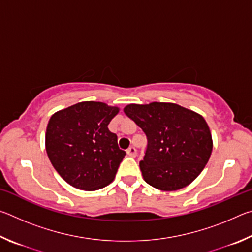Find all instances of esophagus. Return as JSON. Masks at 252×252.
<instances>
[{
  "mask_svg": "<svg viewBox=\"0 0 252 252\" xmlns=\"http://www.w3.org/2000/svg\"><path fill=\"white\" fill-rule=\"evenodd\" d=\"M126 155L131 157V158H135L136 157V150L134 147H130L129 149L126 150Z\"/></svg>",
  "mask_w": 252,
  "mask_h": 252,
  "instance_id": "34e87169",
  "label": "esophagus"
}]
</instances>
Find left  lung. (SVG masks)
<instances>
[{
  "label": "left lung",
  "mask_w": 252,
  "mask_h": 252,
  "mask_svg": "<svg viewBox=\"0 0 252 252\" xmlns=\"http://www.w3.org/2000/svg\"><path fill=\"white\" fill-rule=\"evenodd\" d=\"M123 110L148 138L146 156L140 161L144 181L156 189L176 191L197 179L213 147L201 114L167 102L127 104Z\"/></svg>",
  "instance_id": "1"
}]
</instances>
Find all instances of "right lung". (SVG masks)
<instances>
[{
  "label": "right lung",
  "instance_id": "add662e5",
  "mask_svg": "<svg viewBox=\"0 0 252 252\" xmlns=\"http://www.w3.org/2000/svg\"><path fill=\"white\" fill-rule=\"evenodd\" d=\"M118 106L84 101L62 109L50 118L45 149L51 163L70 186L94 191L113 181L126 152L109 123Z\"/></svg>",
  "mask_w": 252,
  "mask_h": 252
}]
</instances>
